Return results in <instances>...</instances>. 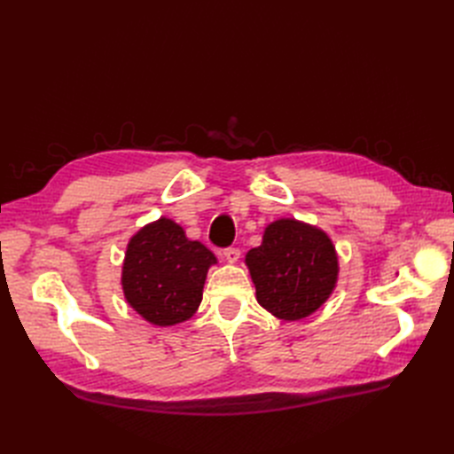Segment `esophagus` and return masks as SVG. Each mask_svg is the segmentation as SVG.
I'll list each match as a JSON object with an SVG mask.
<instances>
[{
  "mask_svg": "<svg viewBox=\"0 0 454 454\" xmlns=\"http://www.w3.org/2000/svg\"><path fill=\"white\" fill-rule=\"evenodd\" d=\"M223 257H225V261H229V263H237L240 257V250L239 248H225Z\"/></svg>",
  "mask_w": 454,
  "mask_h": 454,
  "instance_id": "1",
  "label": "esophagus"
}]
</instances>
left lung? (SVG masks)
Segmentation results:
<instances>
[{
  "instance_id": "1",
  "label": "left lung",
  "mask_w": 454,
  "mask_h": 454,
  "mask_svg": "<svg viewBox=\"0 0 454 454\" xmlns=\"http://www.w3.org/2000/svg\"><path fill=\"white\" fill-rule=\"evenodd\" d=\"M257 303L278 320L295 322L318 310L333 294L339 257L327 232L280 217L265 227L263 240L244 259Z\"/></svg>"
}]
</instances>
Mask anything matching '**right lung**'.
Here are the masks:
<instances>
[{"label": "right lung", "mask_w": 454, "mask_h": 454, "mask_svg": "<svg viewBox=\"0 0 454 454\" xmlns=\"http://www.w3.org/2000/svg\"><path fill=\"white\" fill-rule=\"evenodd\" d=\"M215 255L189 240L168 217L144 225L127 244L121 286L127 303L149 324L168 327L193 316Z\"/></svg>", "instance_id": "add662e5"}]
</instances>
